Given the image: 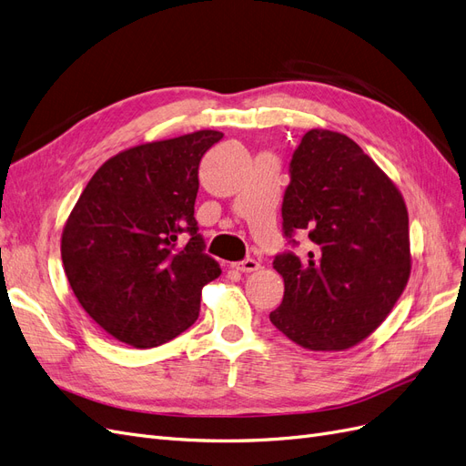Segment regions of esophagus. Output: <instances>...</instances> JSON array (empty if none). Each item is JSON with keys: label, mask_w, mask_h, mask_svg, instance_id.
I'll return each instance as SVG.
<instances>
[{"label": "esophagus", "mask_w": 466, "mask_h": 466, "mask_svg": "<svg viewBox=\"0 0 466 466\" xmlns=\"http://www.w3.org/2000/svg\"><path fill=\"white\" fill-rule=\"evenodd\" d=\"M233 268H235V270H238V272H243V274H250V272H257L258 270L260 262L255 260V258H245L241 262H235Z\"/></svg>", "instance_id": "1"}]
</instances>
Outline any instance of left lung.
<instances>
[{
    "instance_id": "8db88e82",
    "label": "left lung",
    "mask_w": 466,
    "mask_h": 466,
    "mask_svg": "<svg viewBox=\"0 0 466 466\" xmlns=\"http://www.w3.org/2000/svg\"><path fill=\"white\" fill-rule=\"evenodd\" d=\"M289 247L274 270L284 299L274 327L307 350H348L387 319L410 278L408 211L399 188L344 134L309 130L291 155L281 202Z\"/></svg>"
}]
</instances>
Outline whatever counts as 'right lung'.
I'll return each mask as SVG.
<instances>
[{
	"mask_svg": "<svg viewBox=\"0 0 466 466\" xmlns=\"http://www.w3.org/2000/svg\"><path fill=\"white\" fill-rule=\"evenodd\" d=\"M223 137L200 130L126 149L81 192L62 233L77 301L116 340L155 348L192 327L219 264L194 218L198 167ZM189 241L180 244V234Z\"/></svg>",
	"mask_w": 466,
	"mask_h": 466,
	"instance_id": "add662e5",
	"label": "right lung"
}]
</instances>
